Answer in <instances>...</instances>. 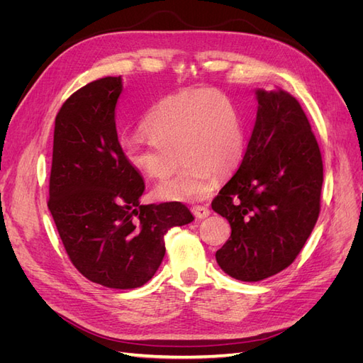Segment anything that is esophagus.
I'll list each match as a JSON object with an SVG mask.
<instances>
[{
    "mask_svg": "<svg viewBox=\"0 0 363 363\" xmlns=\"http://www.w3.org/2000/svg\"><path fill=\"white\" fill-rule=\"evenodd\" d=\"M191 211H192L194 216L199 218V219H204V218H207L208 215H211V211H208L206 206H194Z\"/></svg>",
    "mask_w": 363,
    "mask_h": 363,
    "instance_id": "1",
    "label": "esophagus"
}]
</instances>
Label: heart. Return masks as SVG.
<instances>
[{
	"mask_svg": "<svg viewBox=\"0 0 363 363\" xmlns=\"http://www.w3.org/2000/svg\"><path fill=\"white\" fill-rule=\"evenodd\" d=\"M147 139L124 138L121 152L131 168L159 183L152 195L163 201H196L211 191L212 172L225 175L244 152V128L227 96L216 91L180 92L163 98L147 115ZM179 157H177V155Z\"/></svg>",
	"mask_w": 363,
	"mask_h": 363,
	"instance_id": "b5f03b06",
	"label": "heart"
}]
</instances>
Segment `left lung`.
<instances>
[{
	"label": "left lung",
	"mask_w": 363,
	"mask_h": 363,
	"mask_svg": "<svg viewBox=\"0 0 363 363\" xmlns=\"http://www.w3.org/2000/svg\"><path fill=\"white\" fill-rule=\"evenodd\" d=\"M256 100L242 163L212 201L232 227L216 262L240 281L291 265L316 224L323 188L320 147L300 103L280 87L256 89Z\"/></svg>",
	"instance_id": "obj_1"
}]
</instances>
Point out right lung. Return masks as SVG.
<instances>
[{"mask_svg": "<svg viewBox=\"0 0 363 363\" xmlns=\"http://www.w3.org/2000/svg\"><path fill=\"white\" fill-rule=\"evenodd\" d=\"M123 77L74 92L56 116L48 208L74 267L112 289L145 284L164 256V233L194 221L182 203L140 204L145 183L119 148L115 107Z\"/></svg>", "mask_w": 363, "mask_h": 363, "instance_id": "add662e5", "label": "right lung"}]
</instances>
